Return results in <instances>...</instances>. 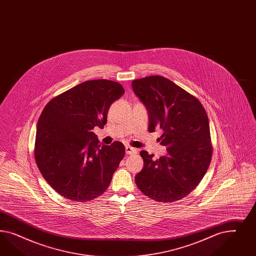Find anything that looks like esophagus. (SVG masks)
<instances>
[{"label": "esophagus", "mask_w": 256, "mask_h": 256, "mask_svg": "<svg viewBox=\"0 0 256 256\" xmlns=\"http://www.w3.org/2000/svg\"><path fill=\"white\" fill-rule=\"evenodd\" d=\"M126 153L128 155H132V154H136L137 153V149L132 148V146H126Z\"/></svg>", "instance_id": "1"}]
</instances>
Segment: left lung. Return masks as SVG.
Listing matches in <instances>:
<instances>
[{"mask_svg": "<svg viewBox=\"0 0 256 256\" xmlns=\"http://www.w3.org/2000/svg\"><path fill=\"white\" fill-rule=\"evenodd\" d=\"M132 89L148 110V130L160 128L167 155L154 158L140 151L144 168L135 176L140 190L156 202L178 201L192 192L210 167V122L201 102L170 80H134Z\"/></svg>", "mask_w": 256, "mask_h": 256, "instance_id": "left-lung-1", "label": "left lung"}]
</instances>
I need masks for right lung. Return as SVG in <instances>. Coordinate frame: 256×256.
Segmentation results:
<instances>
[{
	"label": "right lung",
	"mask_w": 256,
	"mask_h": 256,
	"mask_svg": "<svg viewBox=\"0 0 256 256\" xmlns=\"http://www.w3.org/2000/svg\"><path fill=\"white\" fill-rule=\"evenodd\" d=\"M124 93L116 82L86 80L55 96L43 108L34 158L43 178L64 198L88 202L108 188L124 158V144L101 146L93 130L106 124L108 108Z\"/></svg>",
	"instance_id": "obj_1"
}]
</instances>
